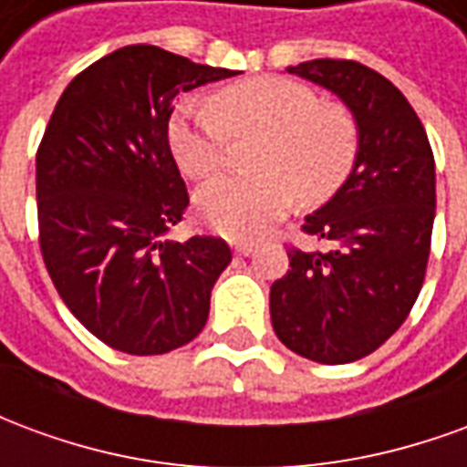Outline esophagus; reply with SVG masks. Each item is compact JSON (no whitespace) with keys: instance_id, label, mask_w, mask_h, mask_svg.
<instances>
[{"instance_id":"esophagus-1","label":"esophagus","mask_w":467,"mask_h":467,"mask_svg":"<svg viewBox=\"0 0 467 467\" xmlns=\"http://www.w3.org/2000/svg\"><path fill=\"white\" fill-rule=\"evenodd\" d=\"M233 250L237 254H244V257H247V254L254 253V243H250V240H234Z\"/></svg>"}]
</instances>
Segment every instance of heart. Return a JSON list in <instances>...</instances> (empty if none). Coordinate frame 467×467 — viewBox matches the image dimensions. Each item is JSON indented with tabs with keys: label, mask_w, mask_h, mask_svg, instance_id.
I'll use <instances>...</instances> for the list:
<instances>
[{
	"label": "heart",
	"mask_w": 467,
	"mask_h": 467,
	"mask_svg": "<svg viewBox=\"0 0 467 467\" xmlns=\"http://www.w3.org/2000/svg\"><path fill=\"white\" fill-rule=\"evenodd\" d=\"M233 134H263L253 154L260 172L230 174L202 187L197 213L210 230L234 240L263 234L297 197L307 207L330 200L358 154L350 112L320 105L310 87L280 77L227 87L214 102H184L170 124V147L182 172L204 180L224 167Z\"/></svg>",
	"instance_id": "1"
}]
</instances>
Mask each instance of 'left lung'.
I'll list each match as a JSON object with an SVG mask.
<instances>
[{
    "mask_svg": "<svg viewBox=\"0 0 467 467\" xmlns=\"http://www.w3.org/2000/svg\"><path fill=\"white\" fill-rule=\"evenodd\" d=\"M333 92L358 127V154L340 190L305 217L325 253L293 247L270 287L277 337L323 365L378 350L410 313L425 277L435 220V160L410 102L390 79L348 59L287 67Z\"/></svg>",
    "mask_w": 467,
    "mask_h": 467,
    "instance_id": "1",
    "label": "left lung"
}]
</instances>
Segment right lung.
<instances>
[{
	"instance_id": "obj_1",
	"label": "right lung",
	"mask_w": 467,
	"mask_h": 467,
	"mask_svg": "<svg viewBox=\"0 0 467 467\" xmlns=\"http://www.w3.org/2000/svg\"><path fill=\"white\" fill-rule=\"evenodd\" d=\"M234 69L152 45L97 59L67 85L36 152L39 247L79 323L127 355H162L202 333L233 260L224 240H162L190 204L170 150L174 99Z\"/></svg>"
}]
</instances>
